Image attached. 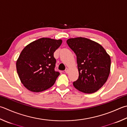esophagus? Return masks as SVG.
Wrapping results in <instances>:
<instances>
[{"label":"esophagus","mask_w":127,"mask_h":127,"mask_svg":"<svg viewBox=\"0 0 127 127\" xmlns=\"http://www.w3.org/2000/svg\"><path fill=\"white\" fill-rule=\"evenodd\" d=\"M65 71V72H66V73H68V71H69V69H68V68H66V70H65V71Z\"/></svg>","instance_id":"34e87169"}]
</instances>
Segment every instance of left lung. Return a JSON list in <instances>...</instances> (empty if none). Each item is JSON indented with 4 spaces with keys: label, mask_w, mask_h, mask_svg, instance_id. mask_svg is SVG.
Returning <instances> with one entry per match:
<instances>
[{
    "label": "left lung",
    "mask_w": 127,
    "mask_h": 127,
    "mask_svg": "<svg viewBox=\"0 0 127 127\" xmlns=\"http://www.w3.org/2000/svg\"><path fill=\"white\" fill-rule=\"evenodd\" d=\"M66 42L77 57L79 76L73 86L85 93L97 91L108 78L110 56L98 43L87 38H71Z\"/></svg>",
    "instance_id": "8db88e82"
}]
</instances>
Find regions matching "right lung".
<instances>
[{"label": "right lung", "mask_w": 127, "mask_h": 127, "mask_svg": "<svg viewBox=\"0 0 127 127\" xmlns=\"http://www.w3.org/2000/svg\"><path fill=\"white\" fill-rule=\"evenodd\" d=\"M62 40L42 37L26 46L16 61L17 73L21 82L28 90L40 92L54 85L59 72L55 71L54 52Z\"/></svg>", "instance_id": "obj_1"}]
</instances>
